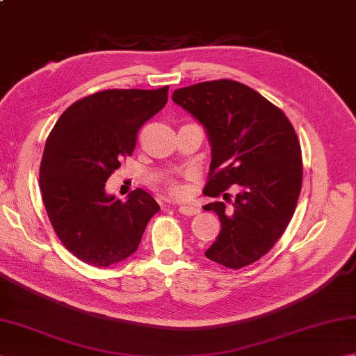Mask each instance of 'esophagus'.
I'll use <instances>...</instances> for the list:
<instances>
[{
    "mask_svg": "<svg viewBox=\"0 0 356 356\" xmlns=\"http://www.w3.org/2000/svg\"><path fill=\"white\" fill-rule=\"evenodd\" d=\"M177 211H179L180 214H184V216H194V214L199 213V208L197 207H191V205H182V207H179Z\"/></svg>",
    "mask_w": 356,
    "mask_h": 356,
    "instance_id": "esophagus-1",
    "label": "esophagus"
}]
</instances>
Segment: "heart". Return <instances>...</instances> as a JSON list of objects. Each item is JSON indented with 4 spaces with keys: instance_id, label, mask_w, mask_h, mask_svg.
I'll return each mask as SVG.
<instances>
[{
    "instance_id": "1",
    "label": "heart",
    "mask_w": 356,
    "mask_h": 356,
    "mask_svg": "<svg viewBox=\"0 0 356 356\" xmlns=\"http://www.w3.org/2000/svg\"><path fill=\"white\" fill-rule=\"evenodd\" d=\"M170 193L174 194V195H180V194L184 193V190H182V186H180V185L171 184V185H170Z\"/></svg>"
}]
</instances>
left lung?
<instances>
[{
  "label": "left lung",
  "mask_w": 356,
  "mask_h": 356,
  "mask_svg": "<svg viewBox=\"0 0 356 356\" xmlns=\"http://www.w3.org/2000/svg\"><path fill=\"white\" fill-rule=\"evenodd\" d=\"M172 101L208 133L213 159L203 194L218 197L232 185L240 186L231 211L223 202L203 207L222 223L205 255L229 269L252 264L283 236L297 207L303 182L297 133L282 110L237 81L177 88Z\"/></svg>",
  "instance_id": "8db88e82"
}]
</instances>
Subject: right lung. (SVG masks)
<instances>
[{
	"instance_id": "1",
	"label": "right lung",
	"mask_w": 356,
	"mask_h": 356,
	"mask_svg": "<svg viewBox=\"0 0 356 356\" xmlns=\"http://www.w3.org/2000/svg\"><path fill=\"white\" fill-rule=\"evenodd\" d=\"M157 90H104L72 104L45 142L40 186L58 238L81 261L107 268L133 255L161 207L140 190L127 202L105 182L131 156L139 128L168 101Z\"/></svg>"
}]
</instances>
